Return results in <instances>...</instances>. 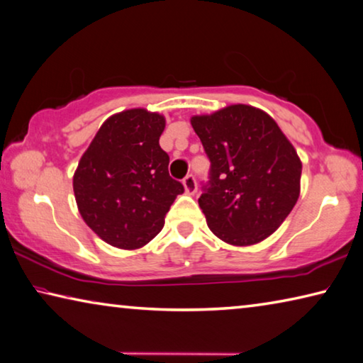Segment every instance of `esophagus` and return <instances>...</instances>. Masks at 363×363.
I'll return each instance as SVG.
<instances>
[{"mask_svg":"<svg viewBox=\"0 0 363 363\" xmlns=\"http://www.w3.org/2000/svg\"><path fill=\"white\" fill-rule=\"evenodd\" d=\"M183 186H185L186 194H194L198 191V185H196V178L193 175H186L183 178Z\"/></svg>","mask_w":363,"mask_h":363,"instance_id":"esophagus-1","label":"esophagus"}]
</instances>
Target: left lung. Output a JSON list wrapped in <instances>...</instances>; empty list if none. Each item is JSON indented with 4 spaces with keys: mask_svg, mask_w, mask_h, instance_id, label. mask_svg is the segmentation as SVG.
Returning a JSON list of instances; mask_svg holds the SVG:
<instances>
[{
    "mask_svg": "<svg viewBox=\"0 0 363 363\" xmlns=\"http://www.w3.org/2000/svg\"><path fill=\"white\" fill-rule=\"evenodd\" d=\"M191 125L211 160L199 198L207 227L231 246L264 241L299 199L302 162L278 123L262 109L231 104L193 116Z\"/></svg>",
    "mask_w": 363,
    "mask_h": 363,
    "instance_id": "8db88e82",
    "label": "left lung"
}]
</instances>
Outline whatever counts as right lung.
<instances>
[{
	"label": "right lung",
	"mask_w": 363,
	"mask_h": 363,
	"mask_svg": "<svg viewBox=\"0 0 363 363\" xmlns=\"http://www.w3.org/2000/svg\"><path fill=\"white\" fill-rule=\"evenodd\" d=\"M165 117L135 108L106 118L74 174L77 207L108 245L133 251L164 227L165 213L185 189L169 175L159 146Z\"/></svg>",
	"instance_id": "1"
}]
</instances>
